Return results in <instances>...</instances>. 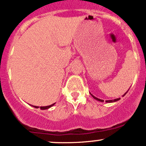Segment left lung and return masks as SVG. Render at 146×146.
<instances>
[{
	"mask_svg": "<svg viewBox=\"0 0 146 146\" xmlns=\"http://www.w3.org/2000/svg\"><path fill=\"white\" fill-rule=\"evenodd\" d=\"M126 93L124 94V95H123V96H124L125 95H126ZM91 95H92V97H93V98L94 99H95V100H98V101H100V102H104V100H100V99H98V98H95V96H93V95H92V94H91ZM120 99V98H117V99H115V100H107L106 102H116V101H118Z\"/></svg>",
	"mask_w": 146,
	"mask_h": 146,
	"instance_id": "8db88e82",
	"label": "left lung"
}]
</instances>
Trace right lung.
<instances>
[{"mask_svg": "<svg viewBox=\"0 0 146 146\" xmlns=\"http://www.w3.org/2000/svg\"><path fill=\"white\" fill-rule=\"evenodd\" d=\"M54 104H51V105H49V106H46V107H40V109L41 110H46V109H48V108H50L51 107H52ZM34 107H35V108H38V107H36V106H34Z\"/></svg>", "mask_w": 146, "mask_h": 146, "instance_id": "add662e5", "label": "right lung"}]
</instances>
